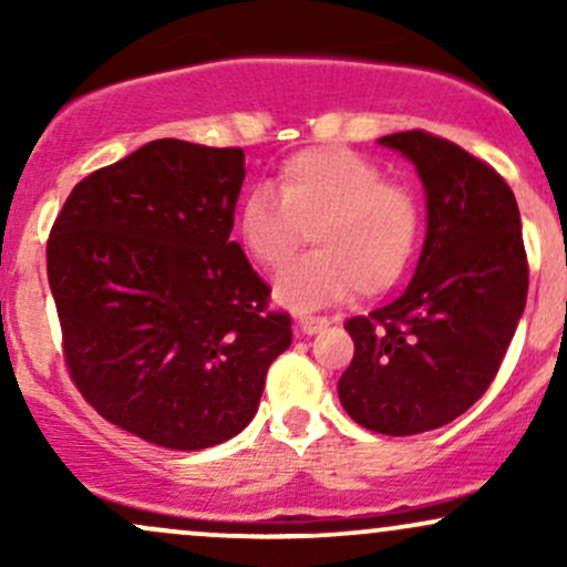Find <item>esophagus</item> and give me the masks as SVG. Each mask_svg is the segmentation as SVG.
Returning a JSON list of instances; mask_svg holds the SVG:
<instances>
[{
	"label": "esophagus",
	"instance_id": "obj_1",
	"mask_svg": "<svg viewBox=\"0 0 567 567\" xmlns=\"http://www.w3.org/2000/svg\"><path fill=\"white\" fill-rule=\"evenodd\" d=\"M324 324H328V320H320V317H301V320H296V333L298 336H315V333H320Z\"/></svg>",
	"mask_w": 567,
	"mask_h": 567
}]
</instances>
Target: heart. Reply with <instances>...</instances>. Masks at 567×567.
<instances>
[{"mask_svg": "<svg viewBox=\"0 0 567 567\" xmlns=\"http://www.w3.org/2000/svg\"><path fill=\"white\" fill-rule=\"evenodd\" d=\"M237 234L258 264L277 269L301 247L275 296L292 311L343 301L354 288L381 296L405 275L419 237V210L402 186L347 148H306L279 167L277 194L256 188L237 210Z\"/></svg>", "mask_w": 567, "mask_h": 567, "instance_id": "1", "label": "heart"}]
</instances>
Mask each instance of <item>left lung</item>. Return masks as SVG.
<instances>
[{"label": "left lung", "mask_w": 567, "mask_h": 567, "mask_svg": "<svg viewBox=\"0 0 567 567\" xmlns=\"http://www.w3.org/2000/svg\"><path fill=\"white\" fill-rule=\"evenodd\" d=\"M419 173L426 239L396 301L354 317L338 381L351 419L408 437L470 410L509 349L528 298L523 220L506 181L455 143L410 130L379 138Z\"/></svg>", "instance_id": "left-lung-1"}]
</instances>
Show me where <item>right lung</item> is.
Wrapping results in <instances>:
<instances>
[{
	"label": "right lung",
	"mask_w": 567,
	"mask_h": 567,
	"mask_svg": "<svg viewBox=\"0 0 567 567\" xmlns=\"http://www.w3.org/2000/svg\"><path fill=\"white\" fill-rule=\"evenodd\" d=\"M243 181V148L152 141L76 184L50 231L71 379L103 419L171 451L243 432L292 341L229 239Z\"/></svg>",
	"instance_id": "add662e5"
}]
</instances>
